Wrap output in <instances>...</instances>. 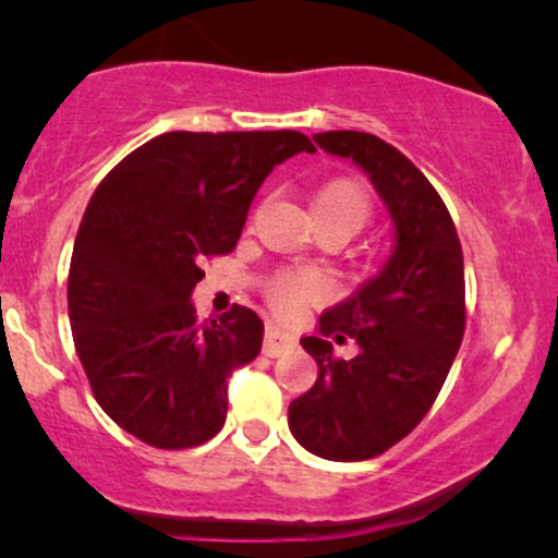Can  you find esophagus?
Returning <instances> with one entry per match:
<instances>
[{
  "label": "esophagus",
  "mask_w": 558,
  "mask_h": 558,
  "mask_svg": "<svg viewBox=\"0 0 558 558\" xmlns=\"http://www.w3.org/2000/svg\"><path fill=\"white\" fill-rule=\"evenodd\" d=\"M293 343H296V341H293L291 332L275 328V325H267V330H265V354L267 356L283 354V351L291 349Z\"/></svg>",
  "instance_id": "1"
}]
</instances>
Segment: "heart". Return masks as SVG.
<instances>
[{"label": "heart", "instance_id": "b5f03b06", "mask_svg": "<svg viewBox=\"0 0 558 558\" xmlns=\"http://www.w3.org/2000/svg\"><path fill=\"white\" fill-rule=\"evenodd\" d=\"M312 209H315L319 226L341 228L343 233L354 235L373 217V196H369L367 185L356 178H336L317 191ZM319 293H323V283L315 272L306 270L275 272L265 283V296L280 315H291L301 304L317 299Z\"/></svg>", "mask_w": 558, "mask_h": 558}]
</instances>
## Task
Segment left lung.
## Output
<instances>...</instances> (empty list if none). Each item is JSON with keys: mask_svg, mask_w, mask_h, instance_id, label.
<instances>
[{"mask_svg": "<svg viewBox=\"0 0 558 558\" xmlns=\"http://www.w3.org/2000/svg\"><path fill=\"white\" fill-rule=\"evenodd\" d=\"M312 138L367 172L396 226L386 267L325 312L317 336L301 338L319 375L288 407V427L306 451L362 462L407 438L444 388L466 323L462 243L444 198L396 146L360 131ZM349 337L361 351L338 361L331 343Z\"/></svg>", "mask_w": 558, "mask_h": 558, "instance_id": "obj_1", "label": "left lung"}]
</instances>
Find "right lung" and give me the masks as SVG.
Wrapping results in <instances>:
<instances>
[{
	"mask_svg": "<svg viewBox=\"0 0 558 558\" xmlns=\"http://www.w3.org/2000/svg\"><path fill=\"white\" fill-rule=\"evenodd\" d=\"M299 151H315L299 131H172L96 185L70 259V328L94 399L144 444L194 448L226 425L228 377L257 360L265 325L239 304L198 323L191 291Z\"/></svg>",
	"mask_w": 558,
	"mask_h": 558,
	"instance_id": "1",
	"label": "right lung"
}]
</instances>
